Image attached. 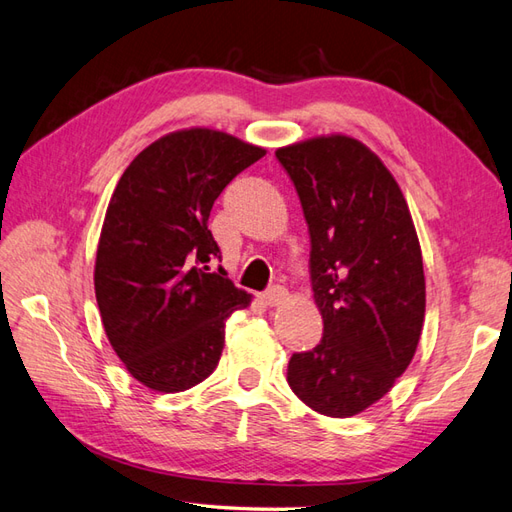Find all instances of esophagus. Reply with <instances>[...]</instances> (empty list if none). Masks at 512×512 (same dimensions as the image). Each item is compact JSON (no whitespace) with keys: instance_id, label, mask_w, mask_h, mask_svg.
Segmentation results:
<instances>
[{"instance_id":"esophagus-1","label":"esophagus","mask_w":512,"mask_h":512,"mask_svg":"<svg viewBox=\"0 0 512 512\" xmlns=\"http://www.w3.org/2000/svg\"><path fill=\"white\" fill-rule=\"evenodd\" d=\"M285 300H287V290L281 285H274L266 294H261V303L266 307H279L285 303Z\"/></svg>"}]
</instances>
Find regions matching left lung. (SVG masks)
Returning <instances> with one entry per match:
<instances>
[{"instance_id": "obj_1", "label": "left lung", "mask_w": 512, "mask_h": 512, "mask_svg": "<svg viewBox=\"0 0 512 512\" xmlns=\"http://www.w3.org/2000/svg\"><path fill=\"white\" fill-rule=\"evenodd\" d=\"M311 235L322 342L296 352L287 383L313 411L352 417L409 368L426 311L422 248L398 181L344 134L277 149Z\"/></svg>"}]
</instances>
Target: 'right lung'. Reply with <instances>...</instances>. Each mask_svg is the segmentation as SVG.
I'll use <instances>...</instances> for the list:
<instances>
[{
	"label": "right lung",
	"mask_w": 512,
	"mask_h": 512,
	"mask_svg": "<svg viewBox=\"0 0 512 512\" xmlns=\"http://www.w3.org/2000/svg\"><path fill=\"white\" fill-rule=\"evenodd\" d=\"M266 155L218 129L190 127L142 149L108 205L95 261L103 329L127 372L153 391H186L216 370L225 322L251 305L207 229L227 183Z\"/></svg>",
	"instance_id": "1"
}]
</instances>
